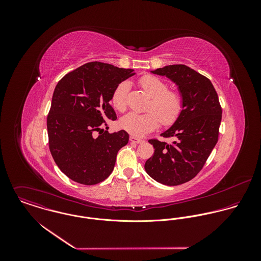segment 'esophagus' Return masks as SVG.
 I'll return each mask as SVG.
<instances>
[{"label": "esophagus", "mask_w": 261, "mask_h": 261, "mask_svg": "<svg viewBox=\"0 0 261 261\" xmlns=\"http://www.w3.org/2000/svg\"><path fill=\"white\" fill-rule=\"evenodd\" d=\"M129 141H130L132 143H136V144H142V143L145 142L144 140L139 139V138H136V137H133V136L129 138Z\"/></svg>", "instance_id": "esophagus-1"}]
</instances>
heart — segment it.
<instances>
[{
	"mask_svg": "<svg viewBox=\"0 0 261 261\" xmlns=\"http://www.w3.org/2000/svg\"><path fill=\"white\" fill-rule=\"evenodd\" d=\"M139 85L150 97L146 109L148 112H130L124 115L119 121L122 129L133 136L143 137L155 129L160 121L168 126L179 118L183 111V97L179 91L169 89L168 83L154 75L142 76ZM128 90L127 81L120 82L113 90L112 103L116 111L125 112Z\"/></svg>",
	"mask_w": 261,
	"mask_h": 261,
	"instance_id": "heart-1",
	"label": "heart"
}]
</instances>
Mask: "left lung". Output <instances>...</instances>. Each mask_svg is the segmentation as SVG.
I'll list each match as a JSON object with an SVG mask.
<instances>
[{
  "instance_id": "8db88e82",
  "label": "left lung",
  "mask_w": 261,
  "mask_h": 261,
  "mask_svg": "<svg viewBox=\"0 0 261 261\" xmlns=\"http://www.w3.org/2000/svg\"><path fill=\"white\" fill-rule=\"evenodd\" d=\"M179 86L183 111L163 138H175L167 144L150 139L154 152L145 164L146 172L156 182L177 186L192 180L203 169L219 137L222 108L211 81L183 64L158 68Z\"/></svg>"
}]
</instances>
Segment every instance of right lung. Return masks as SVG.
Here are the masks:
<instances>
[{
	"mask_svg": "<svg viewBox=\"0 0 261 261\" xmlns=\"http://www.w3.org/2000/svg\"><path fill=\"white\" fill-rule=\"evenodd\" d=\"M134 74L133 69L94 61L57 83L47 116L48 144L56 165L72 181L95 185L112 174L128 134L109 133L107 119H116L110 101L115 87Z\"/></svg>",
	"mask_w": 261,
	"mask_h": 261,
	"instance_id": "obj_1",
	"label": "right lung"
}]
</instances>
